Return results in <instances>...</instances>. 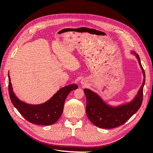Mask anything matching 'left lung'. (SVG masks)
<instances>
[{
	"label": "left lung",
	"instance_id": "obj_1",
	"mask_svg": "<svg viewBox=\"0 0 153 153\" xmlns=\"http://www.w3.org/2000/svg\"><path fill=\"white\" fill-rule=\"evenodd\" d=\"M134 54L141 68L144 79L137 95L131 102L117 107H112L107 105L97 94L89 89H84L87 100V116L94 125L105 129L118 127L126 122L141 107L143 98V87L145 83V72L139 55Z\"/></svg>",
	"mask_w": 153,
	"mask_h": 153
}]
</instances>
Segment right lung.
<instances>
[{
	"mask_svg": "<svg viewBox=\"0 0 153 153\" xmlns=\"http://www.w3.org/2000/svg\"><path fill=\"white\" fill-rule=\"evenodd\" d=\"M76 84L61 88L48 102L41 105H28L15 95L9 75V93L12 103L20 114L29 122L40 125H50L58 121L62 115L64 104L71 91L77 89Z\"/></svg>",
	"mask_w": 153,
	"mask_h": 153,
	"instance_id": "1",
	"label": "right lung"
}]
</instances>
